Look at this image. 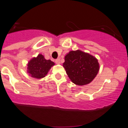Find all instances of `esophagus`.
<instances>
[{
  "instance_id": "1",
  "label": "esophagus",
  "mask_w": 128,
  "mask_h": 128,
  "mask_svg": "<svg viewBox=\"0 0 128 128\" xmlns=\"http://www.w3.org/2000/svg\"><path fill=\"white\" fill-rule=\"evenodd\" d=\"M55 63H56V64H60V63H61V61H60V59L58 58V59L55 60Z\"/></svg>"
}]
</instances>
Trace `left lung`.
Instances as JSON below:
<instances>
[{"label":"left lung","mask_w":128,"mask_h":128,"mask_svg":"<svg viewBox=\"0 0 128 128\" xmlns=\"http://www.w3.org/2000/svg\"><path fill=\"white\" fill-rule=\"evenodd\" d=\"M63 67L73 83L79 86L89 84L100 70L98 60L82 50H72L65 56Z\"/></svg>","instance_id":"obj_1"}]
</instances>
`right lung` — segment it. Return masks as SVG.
<instances>
[{"mask_svg": "<svg viewBox=\"0 0 128 128\" xmlns=\"http://www.w3.org/2000/svg\"><path fill=\"white\" fill-rule=\"evenodd\" d=\"M55 63L50 60H46L44 56L39 54L37 57H34L27 64V72L31 77L36 79L44 78L50 68Z\"/></svg>", "mask_w": 128, "mask_h": 128, "instance_id": "1", "label": "right lung"}]
</instances>
